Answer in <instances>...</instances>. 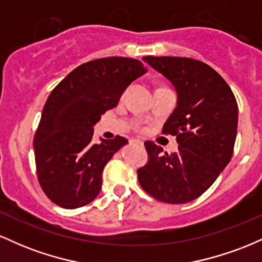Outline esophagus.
Returning <instances> with one entry per match:
<instances>
[{
    "mask_svg": "<svg viewBox=\"0 0 262 262\" xmlns=\"http://www.w3.org/2000/svg\"><path fill=\"white\" fill-rule=\"evenodd\" d=\"M132 143H135V144H138V145H141L143 146V141L141 140H138V139H133V140H130Z\"/></svg>",
    "mask_w": 262,
    "mask_h": 262,
    "instance_id": "34e87169",
    "label": "esophagus"
}]
</instances>
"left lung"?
<instances>
[{"mask_svg":"<svg viewBox=\"0 0 262 262\" xmlns=\"http://www.w3.org/2000/svg\"><path fill=\"white\" fill-rule=\"evenodd\" d=\"M177 92V106L162 133L176 135L179 150L164 152L145 141L148 162L138 169L141 188L155 200L181 204L196 200L217 180L233 156L237 129L234 93L214 69L200 60L145 56Z\"/></svg>","mask_w":262,"mask_h":262,"instance_id":"obj_1","label":"left lung"}]
</instances>
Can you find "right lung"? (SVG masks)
<instances>
[{
    "mask_svg": "<svg viewBox=\"0 0 262 262\" xmlns=\"http://www.w3.org/2000/svg\"><path fill=\"white\" fill-rule=\"evenodd\" d=\"M145 73L137 59H96L77 66L53 90L33 140L39 185L50 201L74 209L98 196L102 171L128 140L117 135L93 143V125Z\"/></svg>",
    "mask_w": 262,
    "mask_h": 262,
    "instance_id": "add662e5",
    "label": "right lung"
}]
</instances>
